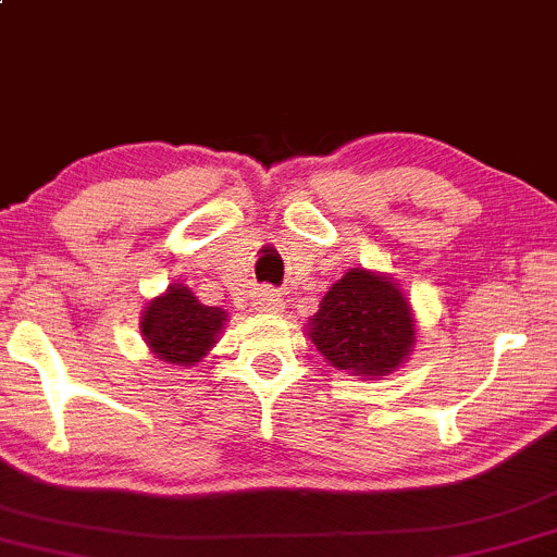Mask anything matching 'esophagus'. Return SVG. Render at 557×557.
<instances>
[{"instance_id": "34e87169", "label": "esophagus", "mask_w": 557, "mask_h": 557, "mask_svg": "<svg viewBox=\"0 0 557 557\" xmlns=\"http://www.w3.org/2000/svg\"><path fill=\"white\" fill-rule=\"evenodd\" d=\"M249 308H252L255 313H276V310H281V300L278 295H273V289H260L255 292Z\"/></svg>"}]
</instances>
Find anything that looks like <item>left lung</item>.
<instances>
[{
  "label": "left lung",
  "instance_id": "1",
  "mask_svg": "<svg viewBox=\"0 0 557 557\" xmlns=\"http://www.w3.org/2000/svg\"><path fill=\"white\" fill-rule=\"evenodd\" d=\"M305 332L334 369L358 380H382L409 361L417 319L396 278L350 268L329 286Z\"/></svg>",
  "mask_w": 557,
  "mask_h": 557
}]
</instances>
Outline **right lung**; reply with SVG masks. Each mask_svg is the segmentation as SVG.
I'll return each instance as SVG.
<instances>
[{
  "instance_id": "1",
  "label": "right lung",
  "mask_w": 557,
  "mask_h": 557,
  "mask_svg": "<svg viewBox=\"0 0 557 557\" xmlns=\"http://www.w3.org/2000/svg\"><path fill=\"white\" fill-rule=\"evenodd\" d=\"M228 313L205 305L183 281L148 300L140 334L153 358L170 367H196L223 334Z\"/></svg>"
}]
</instances>
